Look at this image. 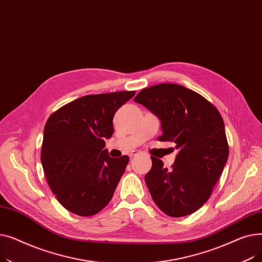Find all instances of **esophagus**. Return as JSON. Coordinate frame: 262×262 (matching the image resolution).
I'll return each mask as SVG.
<instances>
[{
	"mask_svg": "<svg viewBox=\"0 0 262 262\" xmlns=\"http://www.w3.org/2000/svg\"><path fill=\"white\" fill-rule=\"evenodd\" d=\"M138 154H139V152H137V150H134V152H132V153L129 154V157H134V156L138 155Z\"/></svg>",
	"mask_w": 262,
	"mask_h": 262,
	"instance_id": "esophagus-1",
	"label": "esophagus"
}]
</instances>
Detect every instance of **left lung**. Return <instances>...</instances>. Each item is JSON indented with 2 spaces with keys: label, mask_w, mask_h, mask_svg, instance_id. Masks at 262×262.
I'll return each mask as SVG.
<instances>
[{
  "label": "left lung",
  "mask_w": 262,
  "mask_h": 262,
  "mask_svg": "<svg viewBox=\"0 0 262 262\" xmlns=\"http://www.w3.org/2000/svg\"><path fill=\"white\" fill-rule=\"evenodd\" d=\"M135 102L161 122L159 141L178 150L173 168L152 158L144 180L159 209L173 217L195 212L208 201L228 158L223 119L199 93L177 84H159L141 90Z\"/></svg>",
  "instance_id": "left-lung-1"
}]
</instances>
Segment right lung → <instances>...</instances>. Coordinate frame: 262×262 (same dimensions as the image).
Wrapping results in <instances>:
<instances>
[{"label": "right lung", "instance_id": "obj_1", "mask_svg": "<svg viewBox=\"0 0 262 262\" xmlns=\"http://www.w3.org/2000/svg\"><path fill=\"white\" fill-rule=\"evenodd\" d=\"M135 93L82 96L48 119L41 163L52 192L67 210L90 216L112 200L129 158L110 157L105 139L113 137L117 110Z\"/></svg>", "mask_w": 262, "mask_h": 262}]
</instances>
